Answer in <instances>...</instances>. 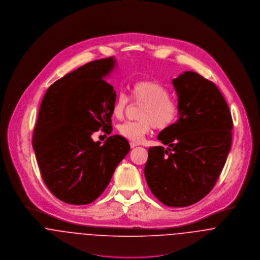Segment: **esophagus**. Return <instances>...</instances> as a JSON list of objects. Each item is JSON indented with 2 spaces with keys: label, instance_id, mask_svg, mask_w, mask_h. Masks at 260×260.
Instances as JSON below:
<instances>
[{
  "label": "esophagus",
  "instance_id": "esophagus-1",
  "mask_svg": "<svg viewBox=\"0 0 260 260\" xmlns=\"http://www.w3.org/2000/svg\"><path fill=\"white\" fill-rule=\"evenodd\" d=\"M129 145H131V147H132V148H134V147L138 146V144H136V143H131V144H129Z\"/></svg>",
  "mask_w": 260,
  "mask_h": 260
}]
</instances>
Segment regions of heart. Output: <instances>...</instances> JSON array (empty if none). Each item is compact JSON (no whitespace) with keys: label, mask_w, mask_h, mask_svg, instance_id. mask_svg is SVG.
<instances>
[{"label":"heart","mask_w":260,"mask_h":260,"mask_svg":"<svg viewBox=\"0 0 260 260\" xmlns=\"http://www.w3.org/2000/svg\"><path fill=\"white\" fill-rule=\"evenodd\" d=\"M132 99L136 104L144 107L138 121H125L117 126L118 134L134 143H141L144 136L153 126L156 129H166L176 120L179 108L171 99L169 88L154 81H139L132 87ZM131 104L124 92H118L113 105V116L121 119Z\"/></svg>","instance_id":"heart-1"}]
</instances>
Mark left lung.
<instances>
[{
  "label": "left lung",
  "instance_id": "8db88e82",
  "mask_svg": "<svg viewBox=\"0 0 260 260\" xmlns=\"http://www.w3.org/2000/svg\"><path fill=\"white\" fill-rule=\"evenodd\" d=\"M179 117L148 148L144 176L164 204L183 207L200 202L215 185L232 142L230 108L218 87L194 72L173 79Z\"/></svg>",
  "mask_w": 260,
  "mask_h": 260
}]
</instances>
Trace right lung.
Masks as SVG:
<instances>
[{
    "mask_svg": "<svg viewBox=\"0 0 260 260\" xmlns=\"http://www.w3.org/2000/svg\"><path fill=\"white\" fill-rule=\"evenodd\" d=\"M115 66L113 57L89 61L55 82L42 101L31 144L45 184L66 203L95 201L131 149L118 135L103 145L91 139L113 131L116 90L105 77Z\"/></svg>",
    "mask_w": 260,
    "mask_h": 260,
    "instance_id": "obj_1",
    "label": "right lung"
}]
</instances>
